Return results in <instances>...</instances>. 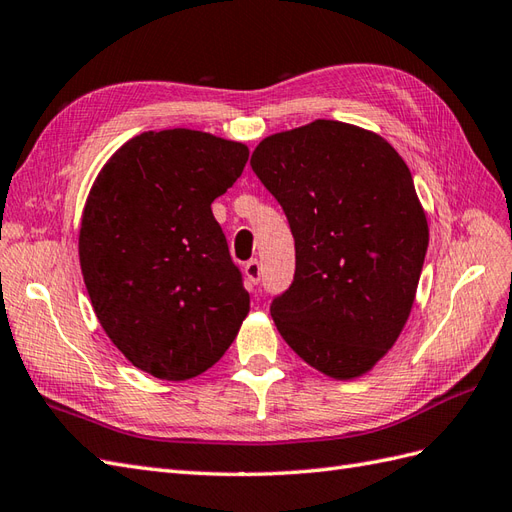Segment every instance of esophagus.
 I'll return each mask as SVG.
<instances>
[{
    "mask_svg": "<svg viewBox=\"0 0 512 512\" xmlns=\"http://www.w3.org/2000/svg\"><path fill=\"white\" fill-rule=\"evenodd\" d=\"M244 274H246L248 283H251V285H257V283H259V279H261V264H259V261H257V259L246 261Z\"/></svg>",
    "mask_w": 512,
    "mask_h": 512,
    "instance_id": "esophagus-1",
    "label": "esophagus"
}]
</instances>
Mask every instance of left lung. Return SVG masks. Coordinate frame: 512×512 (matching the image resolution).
Here are the masks:
<instances>
[{"label": "left lung", "mask_w": 512, "mask_h": 512, "mask_svg": "<svg viewBox=\"0 0 512 512\" xmlns=\"http://www.w3.org/2000/svg\"><path fill=\"white\" fill-rule=\"evenodd\" d=\"M251 166L296 246L270 305L281 337L337 381L370 372L409 320L428 248L409 166L378 134L324 119L264 138Z\"/></svg>", "instance_id": "8db88e82"}]
</instances>
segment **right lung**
Masks as SVG:
<instances>
[{"mask_svg":"<svg viewBox=\"0 0 512 512\" xmlns=\"http://www.w3.org/2000/svg\"><path fill=\"white\" fill-rule=\"evenodd\" d=\"M246 160V144L205 131H144L90 188L80 227L90 303L112 344L162 381L212 368L251 309L212 214Z\"/></svg>","mask_w":512,"mask_h":512,"instance_id":"right-lung-1","label":"right lung"}]
</instances>
